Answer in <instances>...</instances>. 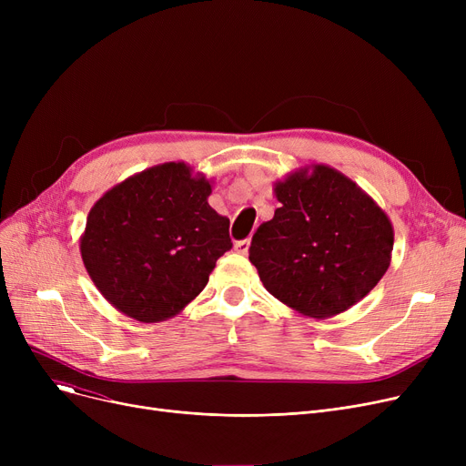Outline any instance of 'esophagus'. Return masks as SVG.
<instances>
[{"label": "esophagus", "mask_w": 466, "mask_h": 466, "mask_svg": "<svg viewBox=\"0 0 466 466\" xmlns=\"http://www.w3.org/2000/svg\"><path fill=\"white\" fill-rule=\"evenodd\" d=\"M249 239H243V241H236V246H234V249H236V253H239V255H248L249 253Z\"/></svg>", "instance_id": "esophagus-1"}]
</instances>
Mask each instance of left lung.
<instances>
[{"instance_id": "obj_1", "label": "left lung", "mask_w": 466, "mask_h": 466, "mask_svg": "<svg viewBox=\"0 0 466 466\" xmlns=\"http://www.w3.org/2000/svg\"><path fill=\"white\" fill-rule=\"evenodd\" d=\"M281 208L253 236L249 260L266 290L313 319L362 300L385 276L395 232L355 181L311 164L274 183Z\"/></svg>"}]
</instances>
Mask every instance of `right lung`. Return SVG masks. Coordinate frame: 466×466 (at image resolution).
<instances>
[{"instance_id": "right-lung-1", "label": "right lung", "mask_w": 466, "mask_h": 466, "mask_svg": "<svg viewBox=\"0 0 466 466\" xmlns=\"http://www.w3.org/2000/svg\"><path fill=\"white\" fill-rule=\"evenodd\" d=\"M213 183L185 162L147 167L97 200L81 236L86 272L104 299L141 323L177 315L228 249L230 220L209 204Z\"/></svg>"}]
</instances>
